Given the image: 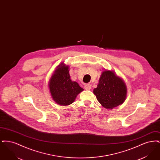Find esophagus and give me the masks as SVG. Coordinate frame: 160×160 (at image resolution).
<instances>
[{
    "label": "esophagus",
    "instance_id": "1",
    "mask_svg": "<svg viewBox=\"0 0 160 160\" xmlns=\"http://www.w3.org/2000/svg\"><path fill=\"white\" fill-rule=\"evenodd\" d=\"M84 87V89L86 90H90V89H91V84H86Z\"/></svg>",
    "mask_w": 160,
    "mask_h": 160
}]
</instances>
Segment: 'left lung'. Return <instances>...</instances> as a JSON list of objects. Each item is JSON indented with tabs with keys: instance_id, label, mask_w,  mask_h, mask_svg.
<instances>
[{
	"instance_id": "obj_1",
	"label": "left lung",
	"mask_w": 160,
	"mask_h": 160,
	"mask_svg": "<svg viewBox=\"0 0 160 160\" xmlns=\"http://www.w3.org/2000/svg\"><path fill=\"white\" fill-rule=\"evenodd\" d=\"M127 89L123 80L112 71L106 70L101 74L97 88L93 89L99 103L106 108H113L123 103Z\"/></svg>"
}]
</instances>
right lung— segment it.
I'll list each match as a JSON object with an SVG mask.
<instances>
[{
  "mask_svg": "<svg viewBox=\"0 0 160 160\" xmlns=\"http://www.w3.org/2000/svg\"><path fill=\"white\" fill-rule=\"evenodd\" d=\"M69 67L63 63L59 65L49 81V89L54 101L61 106H68L83 91L78 84L71 80Z\"/></svg>",
  "mask_w": 160,
  "mask_h": 160,
  "instance_id": "obj_1",
  "label": "right lung"
}]
</instances>
